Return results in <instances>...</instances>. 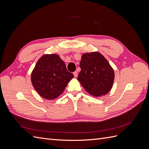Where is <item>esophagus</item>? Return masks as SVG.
Returning a JSON list of instances; mask_svg holds the SVG:
<instances>
[{
    "mask_svg": "<svg viewBox=\"0 0 149 149\" xmlns=\"http://www.w3.org/2000/svg\"><path fill=\"white\" fill-rule=\"evenodd\" d=\"M73 74H74V77H77V76H78V73H77V71L73 72Z\"/></svg>",
    "mask_w": 149,
    "mask_h": 149,
    "instance_id": "esophagus-1",
    "label": "esophagus"
}]
</instances>
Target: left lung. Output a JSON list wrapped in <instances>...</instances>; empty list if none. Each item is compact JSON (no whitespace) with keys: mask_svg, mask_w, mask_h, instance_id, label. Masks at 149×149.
<instances>
[{"mask_svg":"<svg viewBox=\"0 0 149 149\" xmlns=\"http://www.w3.org/2000/svg\"><path fill=\"white\" fill-rule=\"evenodd\" d=\"M78 79L89 94L95 97L105 95L111 89L114 72L101 53H84L80 62Z\"/></svg>","mask_w":149,"mask_h":149,"instance_id":"8db88e82","label":"left lung"}]
</instances>
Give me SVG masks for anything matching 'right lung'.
I'll return each instance as SVG.
<instances>
[{"label": "right lung", "instance_id": "obj_1", "mask_svg": "<svg viewBox=\"0 0 149 149\" xmlns=\"http://www.w3.org/2000/svg\"><path fill=\"white\" fill-rule=\"evenodd\" d=\"M74 77L56 54L45 55L40 58L31 75V83L42 97L53 100L63 92Z\"/></svg>", "mask_w": 149, "mask_h": 149}]
</instances>
